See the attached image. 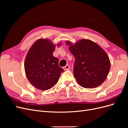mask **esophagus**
<instances>
[{
  "mask_svg": "<svg viewBox=\"0 0 128 128\" xmlns=\"http://www.w3.org/2000/svg\"><path fill=\"white\" fill-rule=\"evenodd\" d=\"M63 68H64V70H68V69H70V67H69V66L68 64H67V65H66Z\"/></svg>",
  "mask_w": 128,
  "mask_h": 128,
  "instance_id": "1",
  "label": "esophagus"
}]
</instances>
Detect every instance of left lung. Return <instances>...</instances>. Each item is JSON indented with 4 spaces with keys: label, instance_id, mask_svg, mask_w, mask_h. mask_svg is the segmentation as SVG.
Here are the masks:
<instances>
[{
    "label": "left lung",
    "instance_id": "8db88e82",
    "mask_svg": "<svg viewBox=\"0 0 128 128\" xmlns=\"http://www.w3.org/2000/svg\"><path fill=\"white\" fill-rule=\"evenodd\" d=\"M66 43L75 58L74 75L78 84L88 88L100 86L106 79L110 68L107 53L89 40H80L74 44L67 40Z\"/></svg>",
    "mask_w": 128,
    "mask_h": 128
}]
</instances>
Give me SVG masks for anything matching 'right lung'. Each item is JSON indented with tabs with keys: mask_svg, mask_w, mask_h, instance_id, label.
<instances>
[{
	"mask_svg": "<svg viewBox=\"0 0 128 128\" xmlns=\"http://www.w3.org/2000/svg\"><path fill=\"white\" fill-rule=\"evenodd\" d=\"M61 45L58 43V47ZM56 45L48 39L40 38L31 46L24 61V70L29 82L38 90L53 87L64 70L59 66V59L53 56Z\"/></svg>",
	"mask_w": 128,
	"mask_h": 128,
	"instance_id": "add662e5",
	"label": "right lung"
}]
</instances>
